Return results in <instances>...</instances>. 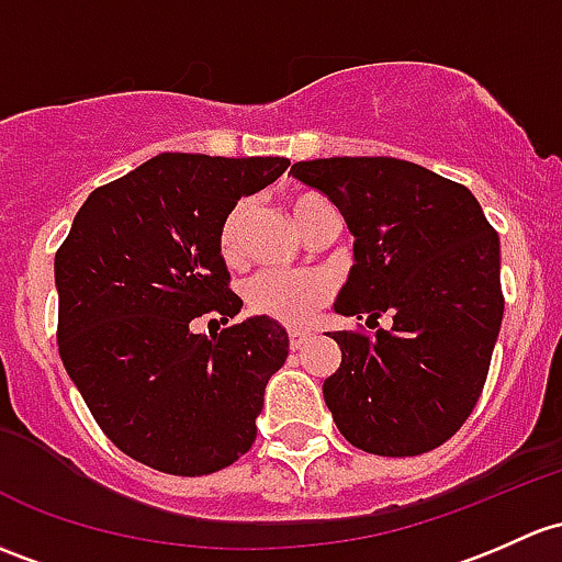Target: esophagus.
I'll return each instance as SVG.
<instances>
[{"instance_id": "1", "label": "esophagus", "mask_w": 562, "mask_h": 562, "mask_svg": "<svg viewBox=\"0 0 562 562\" xmlns=\"http://www.w3.org/2000/svg\"><path fill=\"white\" fill-rule=\"evenodd\" d=\"M288 339H291V350H301V347L312 339V334H306V330H291Z\"/></svg>"}]
</instances>
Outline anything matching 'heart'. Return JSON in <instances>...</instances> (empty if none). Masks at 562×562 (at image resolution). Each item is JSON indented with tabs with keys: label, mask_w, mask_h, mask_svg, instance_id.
Masks as SVG:
<instances>
[{
	"label": "heart",
	"mask_w": 562,
	"mask_h": 562,
	"mask_svg": "<svg viewBox=\"0 0 562 562\" xmlns=\"http://www.w3.org/2000/svg\"><path fill=\"white\" fill-rule=\"evenodd\" d=\"M330 206L321 193L301 191L291 196V215L296 221L301 234H310L321 212ZM245 204H236L223 221L221 234H217V250L223 261L239 263L241 261V232H245ZM334 299V282L321 271H304V274H263L252 277L245 288L247 310L252 315L266 317V321L282 323V326H306L315 317L317 310Z\"/></svg>",
	"instance_id": "obj_1"
}]
</instances>
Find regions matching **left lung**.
<instances>
[{"label":"left lung","instance_id":"left-lung-1","mask_svg":"<svg viewBox=\"0 0 562 562\" xmlns=\"http://www.w3.org/2000/svg\"><path fill=\"white\" fill-rule=\"evenodd\" d=\"M291 175L326 193L356 236L334 310L369 326L393 317L374 336L330 334L341 363L323 398L336 428L385 458L436 450L487 380L504 317L498 234L469 188L412 161L315 158Z\"/></svg>","mask_w":562,"mask_h":562}]
</instances>
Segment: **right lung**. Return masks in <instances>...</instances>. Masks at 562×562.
Masks as SVG:
<instances>
[{
    "label": "right lung",
    "instance_id": "obj_1",
    "mask_svg": "<svg viewBox=\"0 0 562 562\" xmlns=\"http://www.w3.org/2000/svg\"><path fill=\"white\" fill-rule=\"evenodd\" d=\"M288 158L161 153L97 188L56 252L58 352L93 420L128 458L204 476L256 441L269 376L285 363L280 323L250 317L221 334L191 321L239 315L217 250L241 196Z\"/></svg>",
    "mask_w": 562,
    "mask_h": 562
}]
</instances>
